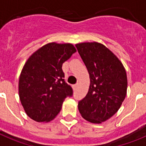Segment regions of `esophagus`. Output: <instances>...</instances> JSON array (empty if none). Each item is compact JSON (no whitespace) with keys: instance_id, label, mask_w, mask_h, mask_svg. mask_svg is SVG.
Wrapping results in <instances>:
<instances>
[{"instance_id":"esophagus-1","label":"esophagus","mask_w":146,"mask_h":146,"mask_svg":"<svg viewBox=\"0 0 146 146\" xmlns=\"http://www.w3.org/2000/svg\"><path fill=\"white\" fill-rule=\"evenodd\" d=\"M78 85H79V84H78V83H77V84H74V86H73V89H74V90H77V89H78Z\"/></svg>"}]
</instances>
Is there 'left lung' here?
<instances>
[{"instance_id": "obj_1", "label": "left lung", "mask_w": 146, "mask_h": 146, "mask_svg": "<svg viewBox=\"0 0 146 146\" xmlns=\"http://www.w3.org/2000/svg\"><path fill=\"white\" fill-rule=\"evenodd\" d=\"M90 74L86 96L78 102L82 117L100 124L112 117L121 107L127 94V79L121 62L101 43L75 44Z\"/></svg>"}]
</instances>
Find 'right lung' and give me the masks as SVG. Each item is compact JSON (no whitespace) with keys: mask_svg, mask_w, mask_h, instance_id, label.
Segmentation results:
<instances>
[{"mask_svg":"<svg viewBox=\"0 0 146 146\" xmlns=\"http://www.w3.org/2000/svg\"><path fill=\"white\" fill-rule=\"evenodd\" d=\"M76 52L72 44L50 42L35 51L19 77V93L25 113L38 122L56 117L72 88L64 80L62 63Z\"/></svg>","mask_w":146,"mask_h":146,"instance_id":"add662e5","label":"right lung"}]
</instances>
